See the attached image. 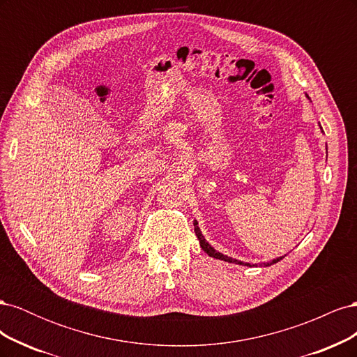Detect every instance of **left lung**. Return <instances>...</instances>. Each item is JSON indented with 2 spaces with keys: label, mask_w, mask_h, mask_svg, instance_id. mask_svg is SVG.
Returning <instances> with one entry per match:
<instances>
[{
  "label": "left lung",
  "mask_w": 357,
  "mask_h": 357,
  "mask_svg": "<svg viewBox=\"0 0 357 357\" xmlns=\"http://www.w3.org/2000/svg\"><path fill=\"white\" fill-rule=\"evenodd\" d=\"M193 226H195V234H197V236H198V240H199V244H201V247H202V250L207 253L208 256H211V257H215V259H220V261H225V262H231V264H238V265H247V266H250V264H244V262H241V261H236V259H232V257H228V256H223L222 253H219V252H215L214 248L204 240V236H202V234H201V231H199V228H198V223H197V220L193 222ZM283 257H277V259H274V261L271 262V264H277L278 261H282ZM271 264H266V265H271Z\"/></svg>",
  "instance_id": "left-lung-1"
}]
</instances>
